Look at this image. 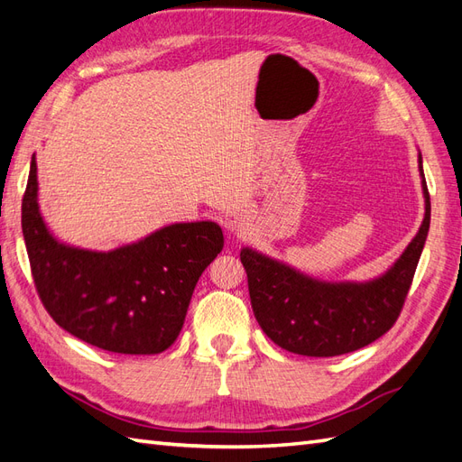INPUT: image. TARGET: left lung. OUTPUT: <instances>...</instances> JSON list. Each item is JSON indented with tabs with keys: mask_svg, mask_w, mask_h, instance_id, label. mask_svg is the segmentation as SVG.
Segmentation results:
<instances>
[{
	"mask_svg": "<svg viewBox=\"0 0 462 462\" xmlns=\"http://www.w3.org/2000/svg\"><path fill=\"white\" fill-rule=\"evenodd\" d=\"M425 197L421 226L398 262L369 282H324L244 247L252 309L265 336L306 357H336L373 344L394 326L430 232L431 203L420 153Z\"/></svg>",
	"mask_w": 462,
	"mask_h": 462,
	"instance_id": "1",
	"label": "left lung"
}]
</instances>
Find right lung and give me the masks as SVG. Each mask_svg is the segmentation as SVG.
I'll return each mask as SVG.
<instances>
[{
    "label": "right lung",
    "instance_id": "add662e5",
    "mask_svg": "<svg viewBox=\"0 0 462 462\" xmlns=\"http://www.w3.org/2000/svg\"><path fill=\"white\" fill-rule=\"evenodd\" d=\"M37 193L32 156L21 226L34 287L52 320L111 353L168 349L181 332L199 277L222 250L218 224H171L113 252H89L52 238Z\"/></svg>",
    "mask_w": 462,
    "mask_h": 462
}]
</instances>
